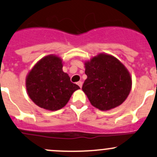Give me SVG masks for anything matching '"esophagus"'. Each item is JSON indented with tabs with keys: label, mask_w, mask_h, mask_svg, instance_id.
<instances>
[{
	"label": "esophagus",
	"mask_w": 157,
	"mask_h": 157,
	"mask_svg": "<svg viewBox=\"0 0 157 157\" xmlns=\"http://www.w3.org/2000/svg\"><path fill=\"white\" fill-rule=\"evenodd\" d=\"M77 85H78L79 86H80V88H82V82L81 81H79V82H77Z\"/></svg>",
	"instance_id": "esophagus-1"
}]
</instances>
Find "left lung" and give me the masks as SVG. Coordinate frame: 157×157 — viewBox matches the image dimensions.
<instances>
[{
	"instance_id": "1",
	"label": "left lung",
	"mask_w": 157,
	"mask_h": 157,
	"mask_svg": "<svg viewBox=\"0 0 157 157\" xmlns=\"http://www.w3.org/2000/svg\"><path fill=\"white\" fill-rule=\"evenodd\" d=\"M85 68L87 79L82 89L93 106L106 111L127 99L132 79L126 67L115 56L99 53L86 62Z\"/></svg>"
}]
</instances>
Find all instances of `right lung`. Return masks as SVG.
<instances>
[{
	"label": "right lung",
	"mask_w": 157,
	"mask_h": 157,
	"mask_svg": "<svg viewBox=\"0 0 157 157\" xmlns=\"http://www.w3.org/2000/svg\"><path fill=\"white\" fill-rule=\"evenodd\" d=\"M62 59L56 55H48L33 66L26 78L29 97L37 106L56 111L66 105L76 90L80 89L71 82L63 71Z\"/></svg>",
	"instance_id": "obj_1"
}]
</instances>
